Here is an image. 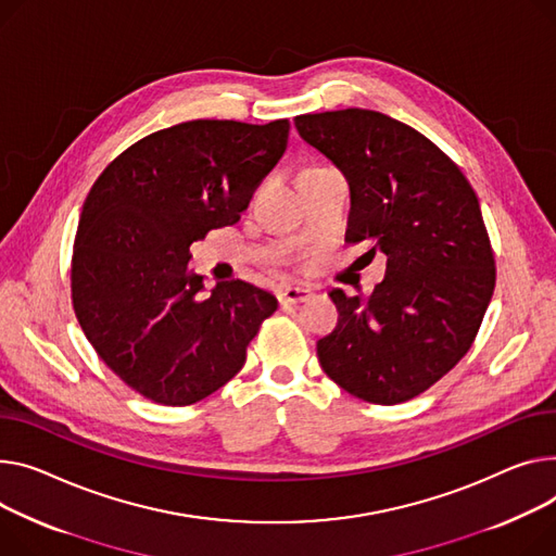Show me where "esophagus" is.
Listing matches in <instances>:
<instances>
[{"instance_id": "obj_1", "label": "esophagus", "mask_w": 556, "mask_h": 556, "mask_svg": "<svg viewBox=\"0 0 556 556\" xmlns=\"http://www.w3.org/2000/svg\"><path fill=\"white\" fill-rule=\"evenodd\" d=\"M279 298V304L288 306V304H302L306 300H311V290L308 288H294V286H288V288H281L277 292Z\"/></svg>"}]
</instances>
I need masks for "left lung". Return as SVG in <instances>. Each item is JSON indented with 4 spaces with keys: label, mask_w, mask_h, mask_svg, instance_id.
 I'll list each match as a JSON object with an SVG mask.
<instances>
[{
    "label": "left lung",
    "mask_w": 556,
    "mask_h": 556,
    "mask_svg": "<svg viewBox=\"0 0 556 556\" xmlns=\"http://www.w3.org/2000/svg\"><path fill=\"white\" fill-rule=\"evenodd\" d=\"M294 127L349 180V243L387 254L371 298L330 290L340 321L317 342L319 364L359 400H412L460 362L492 302L494 254L476 192L429 138L380 111L306 114Z\"/></svg>",
    "instance_id": "obj_1"
}]
</instances>
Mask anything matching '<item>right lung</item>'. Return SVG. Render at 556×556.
<instances>
[{
	"instance_id": "obj_1",
	"label": "right lung",
	"mask_w": 556,
	"mask_h": 556,
	"mask_svg": "<svg viewBox=\"0 0 556 556\" xmlns=\"http://www.w3.org/2000/svg\"><path fill=\"white\" fill-rule=\"evenodd\" d=\"M288 121H190L144 136L93 182L71 262L73 308L102 362L140 395L194 404L232 380L277 298L205 290L190 245L235 226L279 163Z\"/></svg>"
}]
</instances>
